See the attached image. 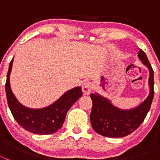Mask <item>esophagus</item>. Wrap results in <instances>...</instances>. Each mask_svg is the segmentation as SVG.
<instances>
[{"mask_svg":"<svg viewBox=\"0 0 160 160\" xmlns=\"http://www.w3.org/2000/svg\"><path fill=\"white\" fill-rule=\"evenodd\" d=\"M92 88H93V87H92L91 83H90V82H86V83L82 85V90H83L84 94H90L92 91Z\"/></svg>","mask_w":160,"mask_h":160,"instance_id":"34e87169","label":"esophagus"}]
</instances>
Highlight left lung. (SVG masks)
Masks as SVG:
<instances>
[{"label": "left lung", "instance_id": "obj_1", "mask_svg": "<svg viewBox=\"0 0 160 160\" xmlns=\"http://www.w3.org/2000/svg\"><path fill=\"white\" fill-rule=\"evenodd\" d=\"M138 56L149 70V93L136 108L123 110L115 107L108 98L98 93H91L93 101L90 114V122L97 133L109 138H122L133 132L142 123L150 109L154 97V71L144 51L139 49Z\"/></svg>", "mask_w": 160, "mask_h": 160}]
</instances>
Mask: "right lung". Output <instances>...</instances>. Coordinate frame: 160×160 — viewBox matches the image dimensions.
Segmentation results:
<instances>
[{
  "mask_svg": "<svg viewBox=\"0 0 160 160\" xmlns=\"http://www.w3.org/2000/svg\"><path fill=\"white\" fill-rule=\"evenodd\" d=\"M14 58L9 65L5 90L8 107L13 117L19 125L28 132L38 135H50L62 128L67 111L82 96L80 87H76L61 96L48 107L32 109L18 102L12 93L10 86V74Z\"/></svg>",
  "mask_w": 160,
  "mask_h": 160,
  "instance_id": "1",
  "label": "right lung"
}]
</instances>
